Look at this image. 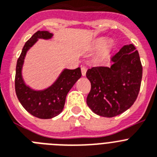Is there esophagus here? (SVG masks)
Segmentation results:
<instances>
[{"mask_svg":"<svg viewBox=\"0 0 157 157\" xmlns=\"http://www.w3.org/2000/svg\"><path fill=\"white\" fill-rule=\"evenodd\" d=\"M86 72H87V68L85 66L81 67V73H82V76H85L86 75Z\"/></svg>","mask_w":157,"mask_h":157,"instance_id":"1","label":"esophagus"}]
</instances>
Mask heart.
Listing matches in <instances>:
<instances>
[{
	"instance_id": "obj_1",
	"label": "heart",
	"mask_w": 157,
	"mask_h": 157,
	"mask_svg": "<svg viewBox=\"0 0 157 157\" xmlns=\"http://www.w3.org/2000/svg\"><path fill=\"white\" fill-rule=\"evenodd\" d=\"M94 48H96V49H101V48H102L101 56H104L109 50V45L107 44V40H105V39H104V38H101V39L98 40L96 43H95Z\"/></svg>"
}]
</instances>
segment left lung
Instances as JSON below:
<instances>
[{
  "label": "left lung",
  "instance_id": "8db88e82",
  "mask_svg": "<svg viewBox=\"0 0 157 157\" xmlns=\"http://www.w3.org/2000/svg\"><path fill=\"white\" fill-rule=\"evenodd\" d=\"M111 60V67H93L86 72L91 82L87 105L93 113L105 117L120 115L133 105L143 71L138 51L132 44L123 46Z\"/></svg>",
  "mask_w": 157,
  "mask_h": 157
}]
</instances>
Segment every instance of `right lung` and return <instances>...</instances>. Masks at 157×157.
<instances>
[{
	"instance_id": "1",
	"label": "right lung",
	"mask_w": 157,
	"mask_h": 157,
	"mask_svg": "<svg viewBox=\"0 0 157 157\" xmlns=\"http://www.w3.org/2000/svg\"><path fill=\"white\" fill-rule=\"evenodd\" d=\"M52 34L48 31H37L24 45L17 62L15 76L16 94L26 111L40 119H50L59 115L64 109L68 93L78 79L81 78V68L64 69L58 79L47 89L33 90L26 86L21 76V68L26 52L38 39H50Z\"/></svg>"
}]
</instances>
